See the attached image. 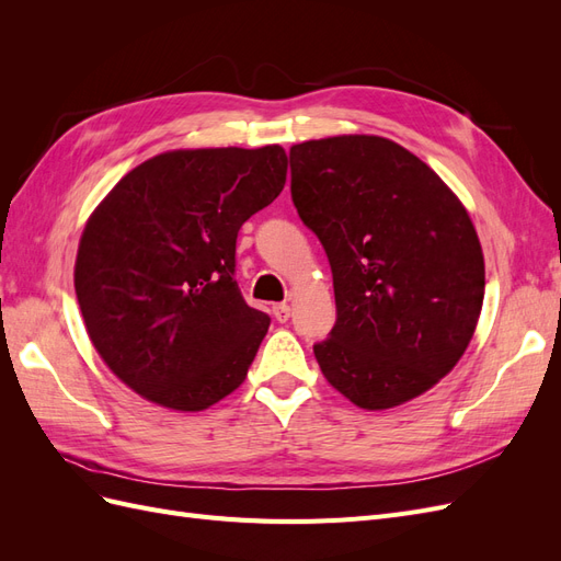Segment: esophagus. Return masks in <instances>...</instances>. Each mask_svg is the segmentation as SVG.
<instances>
[{
	"instance_id": "1",
	"label": "esophagus",
	"mask_w": 561,
	"mask_h": 561,
	"mask_svg": "<svg viewBox=\"0 0 561 561\" xmlns=\"http://www.w3.org/2000/svg\"><path fill=\"white\" fill-rule=\"evenodd\" d=\"M274 318H276L278 322L290 320V307H287L285 301H283V304H276V307H274Z\"/></svg>"
}]
</instances>
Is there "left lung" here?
I'll return each mask as SVG.
<instances>
[{
  "label": "left lung",
  "mask_w": 561,
  "mask_h": 561,
  "mask_svg": "<svg viewBox=\"0 0 561 561\" xmlns=\"http://www.w3.org/2000/svg\"><path fill=\"white\" fill-rule=\"evenodd\" d=\"M293 203L332 268L336 322L313 344L325 379L363 410L426 393L468 348L484 257L461 201L377 135L290 149Z\"/></svg>",
  "instance_id": "obj_1"
}]
</instances>
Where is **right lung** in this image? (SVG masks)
I'll use <instances>...</instances> for the list:
<instances>
[{
	"label": "right lung",
	"mask_w": 561,
	"mask_h": 561,
	"mask_svg": "<svg viewBox=\"0 0 561 561\" xmlns=\"http://www.w3.org/2000/svg\"><path fill=\"white\" fill-rule=\"evenodd\" d=\"M285 175L278 145L178 149L133 168L95 208L75 290L100 358L135 393L201 412L245 381L271 318L239 290L236 239Z\"/></svg>",
	"instance_id": "1"
}]
</instances>
